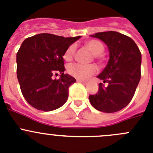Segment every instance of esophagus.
Segmentation results:
<instances>
[{
    "label": "esophagus",
    "instance_id": "1",
    "mask_svg": "<svg viewBox=\"0 0 153 153\" xmlns=\"http://www.w3.org/2000/svg\"><path fill=\"white\" fill-rule=\"evenodd\" d=\"M77 82H78V83L82 84V85H87V82H82V81H80V80H77Z\"/></svg>",
    "mask_w": 153,
    "mask_h": 153
}]
</instances>
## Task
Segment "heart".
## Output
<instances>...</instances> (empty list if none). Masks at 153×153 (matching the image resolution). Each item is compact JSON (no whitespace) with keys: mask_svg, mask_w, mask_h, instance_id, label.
<instances>
[{"mask_svg":"<svg viewBox=\"0 0 153 153\" xmlns=\"http://www.w3.org/2000/svg\"><path fill=\"white\" fill-rule=\"evenodd\" d=\"M85 45L94 54V58L98 61H103L104 57L101 54L104 53V46L102 42L96 39H92L85 42ZM75 45H70L65 52L63 58L66 61H70L75 56ZM98 69L95 65H82L80 63H72L68 66V72L71 76L80 81H86L92 75H95Z\"/></svg>","mask_w":153,"mask_h":153,"instance_id":"heart-1","label":"heart"}]
</instances>
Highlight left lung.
<instances>
[{
	"label": "left lung",
	"mask_w": 153,
	"mask_h": 153,
	"mask_svg": "<svg viewBox=\"0 0 153 153\" xmlns=\"http://www.w3.org/2000/svg\"><path fill=\"white\" fill-rule=\"evenodd\" d=\"M91 36L107 44L110 59L97 78L107 83L99 84L97 94L89 96L95 109L114 113L124 108L131 101L141 78V53L134 41L115 31L97 33Z\"/></svg>",
	"instance_id": "left-lung-1"
}]
</instances>
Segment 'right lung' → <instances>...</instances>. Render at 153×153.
<instances>
[{
  "label": "right lung",
  "instance_id": "add662e5",
  "mask_svg": "<svg viewBox=\"0 0 153 153\" xmlns=\"http://www.w3.org/2000/svg\"><path fill=\"white\" fill-rule=\"evenodd\" d=\"M80 36L40 33L28 37L16 53V75L22 94L36 109L51 111L66 102L68 88L75 82L64 74L63 55ZM61 74L59 79L53 74Z\"/></svg>",
  "mask_w": 153,
  "mask_h": 153
}]
</instances>
